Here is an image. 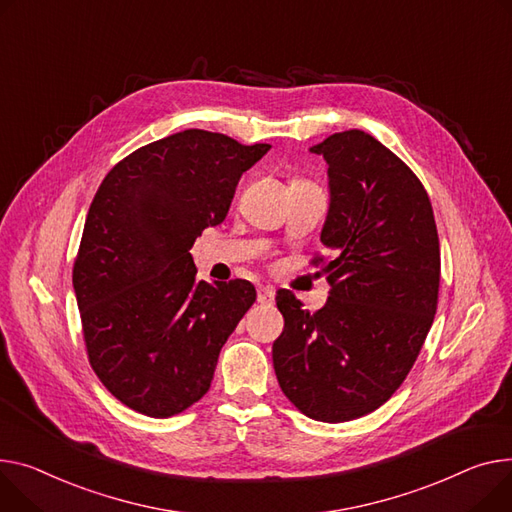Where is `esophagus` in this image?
<instances>
[{"label":"esophagus","instance_id":"34e87169","mask_svg":"<svg viewBox=\"0 0 512 512\" xmlns=\"http://www.w3.org/2000/svg\"><path fill=\"white\" fill-rule=\"evenodd\" d=\"M274 298H276V290L271 286H259L257 288V302L271 304V302H274Z\"/></svg>","mask_w":512,"mask_h":512}]
</instances>
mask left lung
Returning <instances> with one entry per match:
<instances>
[{
	"mask_svg": "<svg viewBox=\"0 0 512 512\" xmlns=\"http://www.w3.org/2000/svg\"><path fill=\"white\" fill-rule=\"evenodd\" d=\"M311 152L329 166L321 243L335 259L313 265L331 292L311 315L278 290L284 331L271 354L298 410L337 424L377 410L412 370L436 313L440 245L424 185L379 140L350 129Z\"/></svg>",
	"mask_w": 512,
	"mask_h": 512,
	"instance_id": "8db88e82",
	"label": "left lung"
}]
</instances>
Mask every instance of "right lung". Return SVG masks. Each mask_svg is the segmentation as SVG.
<instances>
[{
	"mask_svg": "<svg viewBox=\"0 0 512 512\" xmlns=\"http://www.w3.org/2000/svg\"><path fill=\"white\" fill-rule=\"evenodd\" d=\"M269 148L185 129L131 152L102 179L74 290L90 366L131 410L170 418L208 393L257 292L247 280H195L189 249L226 218L238 179Z\"/></svg>",
	"mask_w": 512,
	"mask_h": 512,
	"instance_id": "add662e5",
	"label": "right lung"
}]
</instances>
